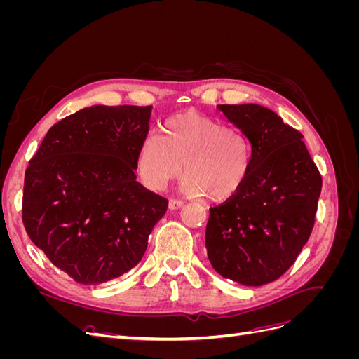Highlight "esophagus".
Returning <instances> with one entry per match:
<instances>
[{"label": "esophagus", "instance_id": "1", "mask_svg": "<svg viewBox=\"0 0 359 359\" xmlns=\"http://www.w3.org/2000/svg\"><path fill=\"white\" fill-rule=\"evenodd\" d=\"M182 205H184V201H180V199H170L169 201V208L170 210H180Z\"/></svg>", "mask_w": 359, "mask_h": 359}]
</instances>
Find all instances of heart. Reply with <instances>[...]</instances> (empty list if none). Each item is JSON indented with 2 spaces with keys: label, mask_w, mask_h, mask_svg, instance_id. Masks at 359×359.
<instances>
[{
  "label": "heart",
  "mask_w": 359,
  "mask_h": 359,
  "mask_svg": "<svg viewBox=\"0 0 359 359\" xmlns=\"http://www.w3.org/2000/svg\"><path fill=\"white\" fill-rule=\"evenodd\" d=\"M163 135L149 132L137 149L139 178L151 190H165L182 172V190L211 201L229 199L243 189L253 161L252 142L241 128L186 112L169 118Z\"/></svg>",
  "instance_id": "b5f03b06"
}]
</instances>
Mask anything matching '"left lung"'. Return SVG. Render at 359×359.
Returning <instances> with one entry per match:
<instances>
[{
    "instance_id": "left-lung-1",
    "label": "left lung",
    "mask_w": 359,
    "mask_h": 359,
    "mask_svg": "<svg viewBox=\"0 0 359 359\" xmlns=\"http://www.w3.org/2000/svg\"><path fill=\"white\" fill-rule=\"evenodd\" d=\"M252 142L248 178L210 208L205 245L212 268L236 283L262 286L295 262L314 226L322 177L302 135L259 104H219Z\"/></svg>"
}]
</instances>
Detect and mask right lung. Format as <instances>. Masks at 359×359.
Returning <instances> with one entry per match:
<instances>
[{"label": "right lung", "mask_w": 359, "mask_h": 359, "mask_svg": "<svg viewBox=\"0 0 359 359\" xmlns=\"http://www.w3.org/2000/svg\"><path fill=\"white\" fill-rule=\"evenodd\" d=\"M151 106H91L49 128L25 170V231L82 285L135 268L168 199L136 181Z\"/></svg>", "instance_id": "1"}]
</instances>
